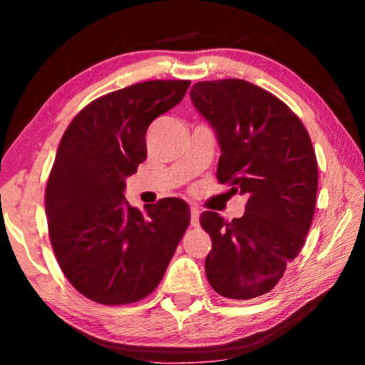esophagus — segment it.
Returning a JSON list of instances; mask_svg holds the SVG:
<instances>
[{
	"mask_svg": "<svg viewBox=\"0 0 365 365\" xmlns=\"http://www.w3.org/2000/svg\"><path fill=\"white\" fill-rule=\"evenodd\" d=\"M199 209L197 207H191V226L192 227H199Z\"/></svg>",
	"mask_w": 365,
	"mask_h": 365,
	"instance_id": "1",
	"label": "esophagus"
}]
</instances>
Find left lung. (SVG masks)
Instances as JSON below:
<instances>
[{
  "instance_id": "left-lung-1",
  "label": "left lung",
  "mask_w": 365,
  "mask_h": 365,
  "mask_svg": "<svg viewBox=\"0 0 365 365\" xmlns=\"http://www.w3.org/2000/svg\"><path fill=\"white\" fill-rule=\"evenodd\" d=\"M194 108L217 134V181L247 196L242 217L214 211L199 221L212 239L206 276L222 297L264 296L299 256L317 196L311 138L287 104L244 79L196 83Z\"/></svg>"
}]
</instances>
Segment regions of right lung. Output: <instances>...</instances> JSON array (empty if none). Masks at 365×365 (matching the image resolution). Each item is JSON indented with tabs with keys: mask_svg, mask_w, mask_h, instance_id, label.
Segmentation results:
<instances>
[{
	"mask_svg": "<svg viewBox=\"0 0 365 365\" xmlns=\"http://www.w3.org/2000/svg\"><path fill=\"white\" fill-rule=\"evenodd\" d=\"M191 81L156 79L94 99L76 114L49 173V241L78 292L104 306L149 296L166 272L191 221L182 199L129 206L124 179L148 156L146 131L181 103Z\"/></svg>",
	"mask_w": 365,
	"mask_h": 365,
	"instance_id": "obj_1",
	"label": "right lung"
}]
</instances>
